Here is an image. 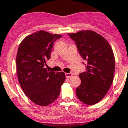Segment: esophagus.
Here are the masks:
<instances>
[{
  "label": "esophagus",
  "instance_id": "34e87169",
  "mask_svg": "<svg viewBox=\"0 0 128 128\" xmlns=\"http://www.w3.org/2000/svg\"><path fill=\"white\" fill-rule=\"evenodd\" d=\"M72 75H73V74H72V73H66V74H65V76H66V78L72 77Z\"/></svg>",
  "mask_w": 128,
  "mask_h": 128
}]
</instances>
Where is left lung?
Wrapping results in <instances>:
<instances>
[{"label": "left lung", "instance_id": "1", "mask_svg": "<svg viewBox=\"0 0 128 128\" xmlns=\"http://www.w3.org/2000/svg\"><path fill=\"white\" fill-rule=\"evenodd\" d=\"M68 34L75 42L80 56L87 61L86 72L79 74L81 84L76 88V96L87 105L97 104L112 84L115 70L112 50L104 37L93 31Z\"/></svg>", "mask_w": 128, "mask_h": 128}]
</instances>
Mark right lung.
Listing matches in <instances>:
<instances>
[{
	"label": "right lung",
	"mask_w": 128,
	"mask_h": 128,
	"mask_svg": "<svg viewBox=\"0 0 128 128\" xmlns=\"http://www.w3.org/2000/svg\"><path fill=\"white\" fill-rule=\"evenodd\" d=\"M62 37L40 31L26 36L19 44L16 56L19 84L27 97L37 105L47 106L53 103L65 80L63 72H49L44 68L53 43Z\"/></svg>",
	"instance_id": "obj_1"
}]
</instances>
